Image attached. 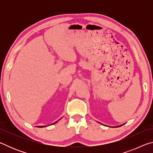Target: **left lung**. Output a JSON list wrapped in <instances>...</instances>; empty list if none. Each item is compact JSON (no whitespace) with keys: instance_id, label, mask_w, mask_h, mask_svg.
Instances as JSON below:
<instances>
[{"instance_id":"1","label":"left lung","mask_w":153,"mask_h":153,"mask_svg":"<svg viewBox=\"0 0 153 153\" xmlns=\"http://www.w3.org/2000/svg\"><path fill=\"white\" fill-rule=\"evenodd\" d=\"M120 126H117V127H120Z\"/></svg>"}]
</instances>
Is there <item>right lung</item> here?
I'll list each match as a JSON object with an SVG mask.
<instances>
[{
  "label": "right lung",
  "mask_w": 153,
  "mask_h": 153,
  "mask_svg": "<svg viewBox=\"0 0 153 153\" xmlns=\"http://www.w3.org/2000/svg\"><path fill=\"white\" fill-rule=\"evenodd\" d=\"M57 121H56V122L55 123H56V122H57ZM38 127H40V128H42V127H45V126H38Z\"/></svg>",
  "instance_id": "1"
}]
</instances>
